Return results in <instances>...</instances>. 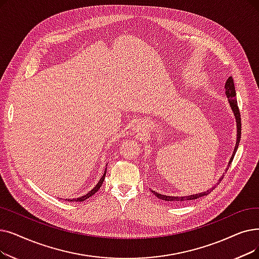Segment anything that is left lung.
<instances>
[{
  "label": "left lung",
  "mask_w": 259,
  "mask_h": 259,
  "mask_svg": "<svg viewBox=\"0 0 259 259\" xmlns=\"http://www.w3.org/2000/svg\"><path fill=\"white\" fill-rule=\"evenodd\" d=\"M226 94L229 98V102H230V105L232 107V110L234 112L235 114V117H236V121H237V143H236V147H235V150L233 152V155L231 157V161H230V164H232V161L234 159V155L236 153V151H237V148L239 146V142H240V138H241V118H240V112H239V108H238V105H237V100H236V92H235V87H234V81H233V78L232 77H229L228 80H227V83H226ZM223 178H221L219 180V182L222 180ZM216 186H213L212 188H210L209 190H207V192L205 193H201V194H196V195H190V196H186V197H171V196H165V195H161V194H157L155 192L152 193L159 198V199H162V200H165V201H178V202H183V201H187V200H195V199H198V198H201V197H204V196H207L209 193L212 192V189L215 188Z\"/></svg>",
  "instance_id": "obj_1"
}]
</instances>
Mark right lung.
<instances>
[{"mask_svg": "<svg viewBox=\"0 0 259 259\" xmlns=\"http://www.w3.org/2000/svg\"><path fill=\"white\" fill-rule=\"evenodd\" d=\"M105 177H106V171L104 172V176L102 177V179L99 180V182L96 184V186L92 189V190H90V192L87 194V195H84V196H82V197H80V198H75V199H65V201H72V202H82V201H84L85 199H88V198H90L91 196H93L95 193H97V190L100 188V186L103 185V182H104V180H105Z\"/></svg>", "mask_w": 259, "mask_h": 259, "instance_id": "add662e5", "label": "right lung"}]
</instances>
